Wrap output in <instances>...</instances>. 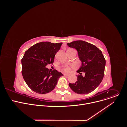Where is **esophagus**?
<instances>
[{"label": "esophagus", "mask_w": 127, "mask_h": 127, "mask_svg": "<svg viewBox=\"0 0 127 127\" xmlns=\"http://www.w3.org/2000/svg\"><path fill=\"white\" fill-rule=\"evenodd\" d=\"M64 76H70V74H69L64 73Z\"/></svg>", "instance_id": "obj_1"}]
</instances>
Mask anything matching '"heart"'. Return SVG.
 <instances>
[{"mask_svg": "<svg viewBox=\"0 0 127 127\" xmlns=\"http://www.w3.org/2000/svg\"><path fill=\"white\" fill-rule=\"evenodd\" d=\"M63 70L65 72H69L70 71V68L69 66H65L63 67Z\"/></svg>", "mask_w": 127, "mask_h": 127, "instance_id": "1", "label": "heart"}]
</instances>
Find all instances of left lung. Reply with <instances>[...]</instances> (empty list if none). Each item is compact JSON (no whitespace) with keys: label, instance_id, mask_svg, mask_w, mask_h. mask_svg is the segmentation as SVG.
Instances as JSON below:
<instances>
[{"label":"left lung","instance_id":"left-lung-1","mask_svg":"<svg viewBox=\"0 0 127 127\" xmlns=\"http://www.w3.org/2000/svg\"><path fill=\"white\" fill-rule=\"evenodd\" d=\"M71 48L76 49L82 62L79 69L77 71V80L69 86L74 92L85 95L92 92L102 81L105 65V60L101 51L95 46L83 41H75L67 43ZM85 72V76L81 75Z\"/></svg>","mask_w":127,"mask_h":127}]
</instances>
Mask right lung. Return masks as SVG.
Returning <instances> with one entry per match:
<instances>
[{"label":"right lung","instance_id":"1","mask_svg":"<svg viewBox=\"0 0 127 127\" xmlns=\"http://www.w3.org/2000/svg\"><path fill=\"white\" fill-rule=\"evenodd\" d=\"M62 44L40 42L25 52L22 59V73L26 83L32 91L45 94L55 88L59 78L63 74L56 69L50 71L45 67L53 64Z\"/></svg>","mask_w":127,"mask_h":127}]
</instances>
